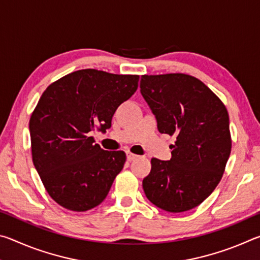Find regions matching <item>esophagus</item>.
I'll return each instance as SVG.
<instances>
[{
    "instance_id": "obj_1",
    "label": "esophagus",
    "mask_w": 260,
    "mask_h": 260,
    "mask_svg": "<svg viewBox=\"0 0 260 260\" xmlns=\"http://www.w3.org/2000/svg\"><path fill=\"white\" fill-rule=\"evenodd\" d=\"M138 157H139L138 155H134V153H132V152H126V158H127V160H128V161L134 160Z\"/></svg>"
}]
</instances>
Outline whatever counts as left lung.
<instances>
[{"instance_id": "1", "label": "left lung", "mask_w": 260, "mask_h": 260, "mask_svg": "<svg viewBox=\"0 0 260 260\" xmlns=\"http://www.w3.org/2000/svg\"><path fill=\"white\" fill-rule=\"evenodd\" d=\"M140 88L158 131L177 136L170 160L151 159L144 193L167 212L196 208L218 186L231 155L225 105L199 79L182 73L142 76Z\"/></svg>"}]
</instances>
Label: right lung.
Instances as JSON below:
<instances>
[{
  "instance_id": "1",
  "label": "right lung",
  "mask_w": 260,
  "mask_h": 260,
  "mask_svg": "<svg viewBox=\"0 0 260 260\" xmlns=\"http://www.w3.org/2000/svg\"><path fill=\"white\" fill-rule=\"evenodd\" d=\"M139 76L79 70L47 88L29 119L32 158L46 190L63 208L100 205L126 161L90 136L105 133L118 107L138 89Z\"/></svg>"
}]
</instances>
